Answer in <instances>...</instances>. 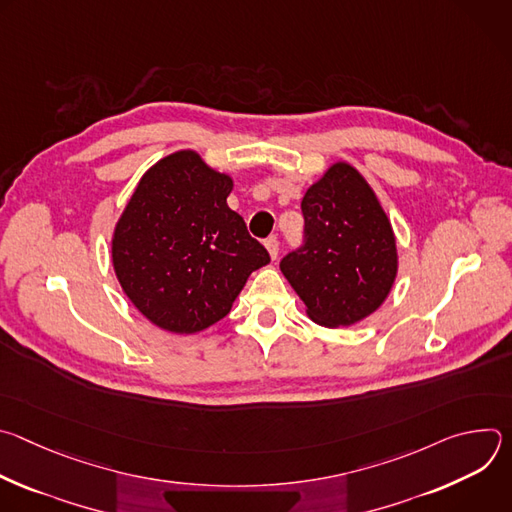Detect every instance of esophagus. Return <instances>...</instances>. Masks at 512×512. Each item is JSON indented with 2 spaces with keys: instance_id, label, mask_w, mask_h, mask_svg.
Here are the masks:
<instances>
[{
  "instance_id": "esophagus-1",
  "label": "esophagus",
  "mask_w": 512,
  "mask_h": 512,
  "mask_svg": "<svg viewBox=\"0 0 512 512\" xmlns=\"http://www.w3.org/2000/svg\"><path fill=\"white\" fill-rule=\"evenodd\" d=\"M265 247H267L271 259L275 261V259H277V253H279V243H277V239H275V237H269V239L265 241Z\"/></svg>"
}]
</instances>
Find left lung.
Returning <instances> with one entry per match:
<instances>
[{
  "label": "left lung",
  "instance_id": "1",
  "mask_svg": "<svg viewBox=\"0 0 512 512\" xmlns=\"http://www.w3.org/2000/svg\"><path fill=\"white\" fill-rule=\"evenodd\" d=\"M306 243L279 269L324 328L352 326L389 298L397 239L375 190L354 166L334 162L304 194Z\"/></svg>",
  "mask_w": 512,
  "mask_h": 512
}]
</instances>
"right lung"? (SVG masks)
I'll return each instance as SVG.
<instances>
[{"mask_svg": "<svg viewBox=\"0 0 512 512\" xmlns=\"http://www.w3.org/2000/svg\"><path fill=\"white\" fill-rule=\"evenodd\" d=\"M233 178L194 150L156 162L137 182L111 239L123 294L154 326L196 334L223 320L249 275L269 263L241 214Z\"/></svg>", "mask_w": 512, "mask_h": 512, "instance_id": "obj_1", "label": "right lung"}]
</instances>
